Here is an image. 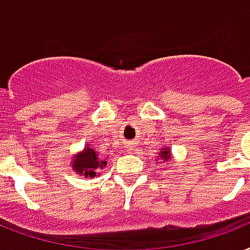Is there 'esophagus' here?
Masks as SVG:
<instances>
[{"label": "esophagus", "mask_w": 250, "mask_h": 250, "mask_svg": "<svg viewBox=\"0 0 250 250\" xmlns=\"http://www.w3.org/2000/svg\"><path fill=\"white\" fill-rule=\"evenodd\" d=\"M129 147H131V146H129Z\"/></svg>", "instance_id": "1"}]
</instances>
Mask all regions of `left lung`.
Masks as SVG:
<instances>
[{
	"instance_id": "8db88e82",
	"label": "left lung",
	"mask_w": 250,
	"mask_h": 250,
	"mask_svg": "<svg viewBox=\"0 0 250 250\" xmlns=\"http://www.w3.org/2000/svg\"><path fill=\"white\" fill-rule=\"evenodd\" d=\"M158 159L163 160V162H168V160L171 159V151L168 150L167 147H164L162 151H159V156H158Z\"/></svg>"
}]
</instances>
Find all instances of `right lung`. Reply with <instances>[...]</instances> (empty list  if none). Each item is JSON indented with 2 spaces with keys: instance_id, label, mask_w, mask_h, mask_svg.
Returning a JSON list of instances; mask_svg holds the SVG:
<instances>
[{
  "instance_id": "1",
  "label": "right lung",
  "mask_w": 250,
  "mask_h": 250,
  "mask_svg": "<svg viewBox=\"0 0 250 250\" xmlns=\"http://www.w3.org/2000/svg\"><path fill=\"white\" fill-rule=\"evenodd\" d=\"M73 169L79 175L84 176L86 179H91L98 176V171L103 169L107 166V160L100 159L91 146H86V148L79 154H75L73 159Z\"/></svg>"
}]
</instances>
